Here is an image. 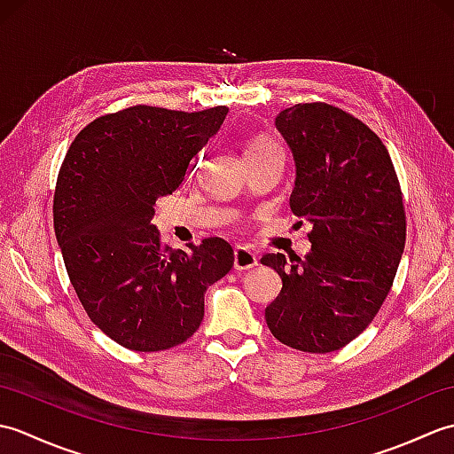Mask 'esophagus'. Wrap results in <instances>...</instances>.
<instances>
[{
  "label": "esophagus",
  "instance_id": "1",
  "mask_svg": "<svg viewBox=\"0 0 454 454\" xmlns=\"http://www.w3.org/2000/svg\"><path fill=\"white\" fill-rule=\"evenodd\" d=\"M257 265V255L244 246H238L234 249V269L238 271H246V269H252Z\"/></svg>",
  "mask_w": 454,
  "mask_h": 454
}]
</instances>
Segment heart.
Instances as JSON below:
<instances>
[{"mask_svg":"<svg viewBox=\"0 0 454 454\" xmlns=\"http://www.w3.org/2000/svg\"><path fill=\"white\" fill-rule=\"evenodd\" d=\"M267 144H273L271 140H267V138H257V140H254L252 144H249V146L246 148V152H249V150H257V148H263V146H267Z\"/></svg>","mask_w":454,"mask_h":454,"instance_id":"heart-1","label":"heart"}]
</instances>
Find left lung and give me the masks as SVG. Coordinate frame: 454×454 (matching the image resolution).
Masks as SVG:
<instances>
[{
    "label": "left lung",
    "mask_w": 454,
    "mask_h": 454,
    "mask_svg": "<svg viewBox=\"0 0 454 454\" xmlns=\"http://www.w3.org/2000/svg\"><path fill=\"white\" fill-rule=\"evenodd\" d=\"M275 127L294 160L291 210L312 224V247L304 259L262 257L283 281L265 320L293 349L337 351L372 322L396 277L406 244L400 183L380 138L332 105H293Z\"/></svg>",
    "instance_id": "8db88e82"
}]
</instances>
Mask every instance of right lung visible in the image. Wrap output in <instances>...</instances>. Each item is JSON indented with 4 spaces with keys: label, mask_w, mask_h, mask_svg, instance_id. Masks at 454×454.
Here are the masks:
<instances>
[{
    "label": "right lung",
    "mask_w": 454,
    "mask_h": 454,
    "mask_svg": "<svg viewBox=\"0 0 454 454\" xmlns=\"http://www.w3.org/2000/svg\"><path fill=\"white\" fill-rule=\"evenodd\" d=\"M228 107L197 113L137 105L85 127L54 191V234L91 322L132 351L171 349L199 330L205 293L234 265L222 238L163 247L152 224Z\"/></svg>",
    "instance_id": "add662e5"
}]
</instances>
